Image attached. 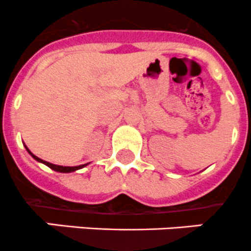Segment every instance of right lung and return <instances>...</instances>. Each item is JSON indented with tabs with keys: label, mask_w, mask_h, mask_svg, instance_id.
<instances>
[{
	"label": "right lung",
	"mask_w": 251,
	"mask_h": 251,
	"mask_svg": "<svg viewBox=\"0 0 251 251\" xmlns=\"http://www.w3.org/2000/svg\"><path fill=\"white\" fill-rule=\"evenodd\" d=\"M26 150H28V149H26ZM28 152L30 153L31 156H33L34 158H35L36 161H39V162H42V163H45V165L46 166H49L50 168H51V170H53V171H57V172H62V173H68V172H74V171H76V170H80V168H83V167H85L86 165H88V163H86V165H80V166H74V167H66V166H58V165H53V163H50V162H47V161H44V160H41V158H39V157H36L35 155H33V153L30 152V151L28 150Z\"/></svg>",
	"instance_id": "right-lung-1"
}]
</instances>
